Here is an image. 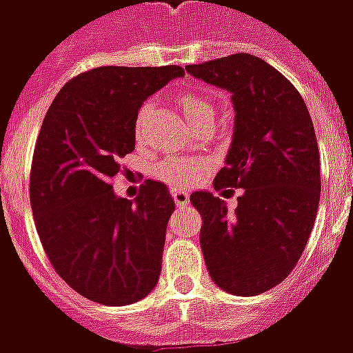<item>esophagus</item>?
<instances>
[{
    "mask_svg": "<svg viewBox=\"0 0 353 353\" xmlns=\"http://www.w3.org/2000/svg\"><path fill=\"white\" fill-rule=\"evenodd\" d=\"M189 192L185 191V189H179V191L174 192V202H176L177 208H185L189 204Z\"/></svg>",
    "mask_w": 353,
    "mask_h": 353,
    "instance_id": "1",
    "label": "esophagus"
}]
</instances>
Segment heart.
<instances>
[{"label":"heart","mask_w":353,"mask_h":353,"mask_svg":"<svg viewBox=\"0 0 353 353\" xmlns=\"http://www.w3.org/2000/svg\"><path fill=\"white\" fill-rule=\"evenodd\" d=\"M177 103L183 111V115L187 117V121L191 123V126H199L204 121H215V108L212 101L200 96L191 90H183L177 94ZM151 111V105L145 103L141 105L136 115V136H141V126L145 123L147 115ZM206 172V162L204 161H192V159H181V157H168L162 159L157 166H154V176L159 177L161 181L170 185H189L194 183L196 179L202 177V174Z\"/></svg>","instance_id":"obj_1"}]
</instances>
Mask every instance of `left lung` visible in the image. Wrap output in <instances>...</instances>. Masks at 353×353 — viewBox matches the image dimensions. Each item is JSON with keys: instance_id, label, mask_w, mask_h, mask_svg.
Wrapping results in <instances>:
<instances>
[{"instance_id": "obj_1", "label": "left lung", "mask_w": 353, "mask_h": 353, "mask_svg": "<svg viewBox=\"0 0 353 353\" xmlns=\"http://www.w3.org/2000/svg\"><path fill=\"white\" fill-rule=\"evenodd\" d=\"M187 72L229 90L234 105L232 143L214 187L242 189L236 210L230 214L212 192L191 194L202 215L204 261L223 291L261 295L295 268L318 215L321 177L310 113L299 90L253 54L187 65Z\"/></svg>"}]
</instances>
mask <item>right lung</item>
I'll use <instances>...</instances> for the list:
<instances>
[{
  "mask_svg": "<svg viewBox=\"0 0 353 353\" xmlns=\"http://www.w3.org/2000/svg\"><path fill=\"white\" fill-rule=\"evenodd\" d=\"M179 65H101L68 81L43 119L30 174V202L43 250L79 295L105 306L138 303L159 281L174 199L147 179L136 200L111 179L134 151L141 103Z\"/></svg>",
  "mask_w": 353,
  "mask_h": 353,
  "instance_id": "obj_1",
  "label": "right lung"
}]
</instances>
